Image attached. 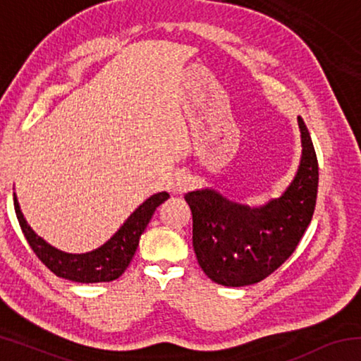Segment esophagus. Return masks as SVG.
I'll return each mask as SVG.
<instances>
[{
	"label": "esophagus",
	"mask_w": 361,
	"mask_h": 361,
	"mask_svg": "<svg viewBox=\"0 0 361 361\" xmlns=\"http://www.w3.org/2000/svg\"><path fill=\"white\" fill-rule=\"evenodd\" d=\"M191 185H192L191 175H188V173H178V175L175 176L172 189H173V192H185L188 188H191Z\"/></svg>",
	"instance_id": "obj_1"
}]
</instances>
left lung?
Returning <instances> with one entry per match:
<instances>
[{
  "label": "left lung",
  "mask_w": 361,
  "mask_h": 361,
  "mask_svg": "<svg viewBox=\"0 0 361 361\" xmlns=\"http://www.w3.org/2000/svg\"><path fill=\"white\" fill-rule=\"evenodd\" d=\"M298 126L301 162L280 197L248 207L210 188L185 195L192 212L195 256L215 283L245 286L261 282L290 258L307 229L317 202L319 162L301 116Z\"/></svg>",
  "instance_id": "8db88e82"
}]
</instances>
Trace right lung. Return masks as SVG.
<instances>
[{
    "mask_svg": "<svg viewBox=\"0 0 361 361\" xmlns=\"http://www.w3.org/2000/svg\"><path fill=\"white\" fill-rule=\"evenodd\" d=\"M169 197L170 195L166 191L152 194L138 209H135V212L103 245L85 253H66L49 245L42 237L30 228L27 219L23 218L16 192L14 209L23 235L36 256L42 261V264L51 269L57 277L71 280V282L100 283L111 282L124 274L137 252L140 237L148 226L152 213Z\"/></svg>",
    "mask_w": 361,
    "mask_h": 361,
    "instance_id": "right-lung-1",
    "label": "right lung"
}]
</instances>
